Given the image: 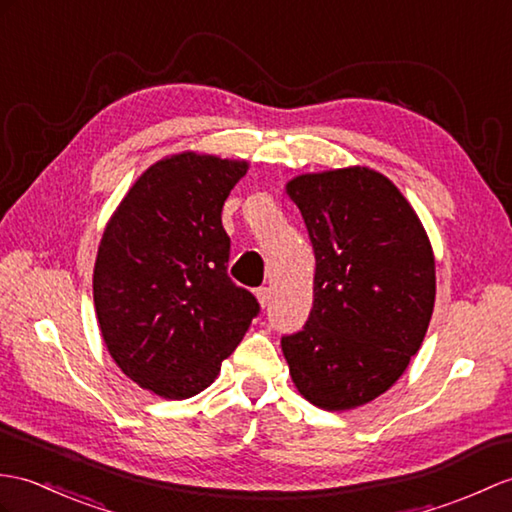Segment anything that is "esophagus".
<instances>
[{"label":"esophagus","mask_w":512,"mask_h":512,"mask_svg":"<svg viewBox=\"0 0 512 512\" xmlns=\"http://www.w3.org/2000/svg\"><path fill=\"white\" fill-rule=\"evenodd\" d=\"M257 301L261 307H268L270 305V299H272V290L270 288H259L257 292Z\"/></svg>","instance_id":"1"}]
</instances>
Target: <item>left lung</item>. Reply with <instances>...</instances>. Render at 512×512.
<instances>
[{
  "label": "left lung",
  "instance_id": "left-lung-1",
  "mask_svg": "<svg viewBox=\"0 0 512 512\" xmlns=\"http://www.w3.org/2000/svg\"><path fill=\"white\" fill-rule=\"evenodd\" d=\"M285 192L314 246V305L281 338L294 386L314 406H364L421 349L436 299L430 237L395 183L364 165L294 176Z\"/></svg>",
  "mask_w": 512,
  "mask_h": 512
}]
</instances>
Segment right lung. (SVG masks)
Listing matches in <instances>:
<instances>
[{
  "instance_id": "obj_1",
  "label": "right lung",
  "mask_w": 512,
  "mask_h": 512,
  "mask_svg": "<svg viewBox=\"0 0 512 512\" xmlns=\"http://www.w3.org/2000/svg\"><path fill=\"white\" fill-rule=\"evenodd\" d=\"M248 163L181 152L141 174L106 222L93 303L106 349L126 377L187 399L218 377L259 314L227 275L222 205Z\"/></svg>"
}]
</instances>
